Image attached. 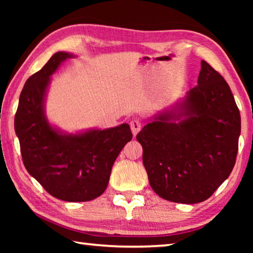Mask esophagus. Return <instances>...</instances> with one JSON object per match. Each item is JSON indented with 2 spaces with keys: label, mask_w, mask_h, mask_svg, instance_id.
Segmentation results:
<instances>
[{
  "label": "esophagus",
  "mask_w": 253,
  "mask_h": 253,
  "mask_svg": "<svg viewBox=\"0 0 253 253\" xmlns=\"http://www.w3.org/2000/svg\"><path fill=\"white\" fill-rule=\"evenodd\" d=\"M130 129L132 135L136 136L142 129V123H140L139 119H134V121L130 122Z\"/></svg>",
  "instance_id": "obj_1"
}]
</instances>
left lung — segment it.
<instances>
[{
	"label": "left lung",
	"mask_w": 253,
	"mask_h": 253,
	"mask_svg": "<svg viewBox=\"0 0 253 253\" xmlns=\"http://www.w3.org/2000/svg\"><path fill=\"white\" fill-rule=\"evenodd\" d=\"M240 132L241 117L229 84L202 60L198 85L136 136L154 192L176 203L208 200L232 172Z\"/></svg>",
	"instance_id": "obj_1"
}]
</instances>
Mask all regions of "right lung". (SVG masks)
I'll return each instance as SVG.
<instances>
[{"mask_svg":"<svg viewBox=\"0 0 253 253\" xmlns=\"http://www.w3.org/2000/svg\"><path fill=\"white\" fill-rule=\"evenodd\" d=\"M71 57L67 52L54 53L25 81L14 128L29 174L54 198L85 202L104 193L114 162L132 134L128 124L77 135H63L50 126L43 108L50 76Z\"/></svg>","mask_w":253,"mask_h":253,"instance_id":"1","label":"right lung"}]
</instances>
